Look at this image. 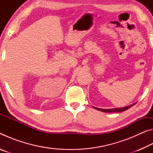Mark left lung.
I'll return each mask as SVG.
<instances>
[{
  "instance_id": "1",
  "label": "left lung",
  "mask_w": 153,
  "mask_h": 153,
  "mask_svg": "<svg viewBox=\"0 0 153 153\" xmlns=\"http://www.w3.org/2000/svg\"><path fill=\"white\" fill-rule=\"evenodd\" d=\"M135 104H132L129 106H128V107H121V108H109V109H104V108H97V107H94L96 109H97L98 111H102V112H105V113H113V112H123L124 111L128 110V108L132 107L133 105Z\"/></svg>"
}]
</instances>
